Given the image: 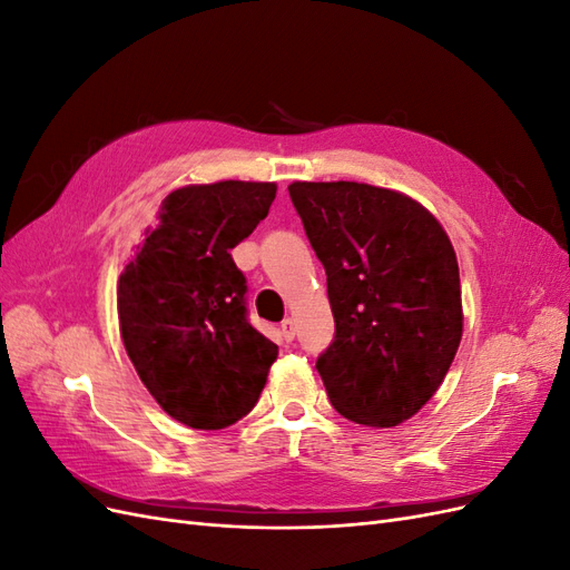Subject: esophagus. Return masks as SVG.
I'll return each instance as SVG.
<instances>
[{
    "label": "esophagus",
    "mask_w": 570,
    "mask_h": 570,
    "mask_svg": "<svg viewBox=\"0 0 570 570\" xmlns=\"http://www.w3.org/2000/svg\"><path fill=\"white\" fill-rule=\"evenodd\" d=\"M281 333H283V337L287 340V342H292V340H295V321H292V318H285L283 323H281Z\"/></svg>",
    "instance_id": "obj_1"
}]
</instances>
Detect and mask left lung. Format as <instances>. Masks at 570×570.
Returning <instances> with one entry per match:
<instances>
[{
    "instance_id": "obj_1",
    "label": "left lung",
    "mask_w": 570,
    "mask_h": 570,
    "mask_svg": "<svg viewBox=\"0 0 570 570\" xmlns=\"http://www.w3.org/2000/svg\"><path fill=\"white\" fill-rule=\"evenodd\" d=\"M327 275L335 340L318 361L327 400L361 425L409 421L438 392L461 342L454 247L423 204L366 183H292Z\"/></svg>"
}]
</instances>
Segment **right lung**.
<instances>
[{"instance_id": "1", "label": "right lung", "mask_w": 570, "mask_h": 570, "mask_svg": "<svg viewBox=\"0 0 570 570\" xmlns=\"http://www.w3.org/2000/svg\"><path fill=\"white\" fill-rule=\"evenodd\" d=\"M275 183L170 193L118 278L126 352L154 400L189 428L220 430L256 406L278 347L247 321L230 249L268 216Z\"/></svg>"}]
</instances>
